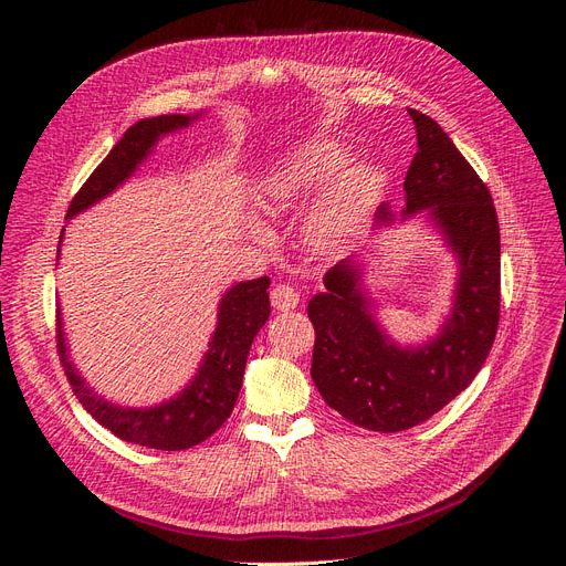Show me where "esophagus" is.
<instances>
[{
	"instance_id": "esophagus-1",
	"label": "esophagus",
	"mask_w": 566,
	"mask_h": 566,
	"mask_svg": "<svg viewBox=\"0 0 566 566\" xmlns=\"http://www.w3.org/2000/svg\"><path fill=\"white\" fill-rule=\"evenodd\" d=\"M297 304H300V295L295 287H290V285H273L271 287V306L276 312H290V310H295Z\"/></svg>"
}]
</instances>
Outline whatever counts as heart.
<instances>
[{
    "mask_svg": "<svg viewBox=\"0 0 566 566\" xmlns=\"http://www.w3.org/2000/svg\"><path fill=\"white\" fill-rule=\"evenodd\" d=\"M345 163L347 153L339 144L316 142L273 167L266 177L264 196L276 210L302 208L323 188L304 221V233L316 248L352 235L380 191V167L364 163L337 175ZM256 235H269L264 224H256Z\"/></svg>",
    "mask_w": 566,
    "mask_h": 566,
    "instance_id": "1",
    "label": "heart"
}]
</instances>
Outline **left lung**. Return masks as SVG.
Instances as JSON below:
<instances>
[{
    "mask_svg": "<svg viewBox=\"0 0 566 566\" xmlns=\"http://www.w3.org/2000/svg\"><path fill=\"white\" fill-rule=\"evenodd\" d=\"M408 115L418 153L403 181V212H430L460 256L447 325L430 345L397 347L373 321L358 271L347 262L325 273V293L306 306L316 331L314 385L342 418L373 432L408 430L453 401L484 366L501 321V229L489 188L430 115L413 108ZM378 221H391L387 205Z\"/></svg>",
    "mask_w": 566,
    "mask_h": 566,
    "instance_id": "1",
    "label": "left lung"
}]
</instances>
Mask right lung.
<instances>
[{
  "label": "right lung",
  "mask_w": 566,
  "mask_h": 566,
  "mask_svg": "<svg viewBox=\"0 0 566 566\" xmlns=\"http://www.w3.org/2000/svg\"><path fill=\"white\" fill-rule=\"evenodd\" d=\"M196 117V115H193ZM193 117L188 115H160L139 119L132 125L92 177L82 184L71 200L65 219L87 210L96 200L106 198L117 184H123L139 165L148 150L163 134L186 127ZM63 238V231H61ZM269 279L238 283L219 304V323L210 349L202 358V366L193 382L177 399L156 408H119L84 385L75 366L65 356V339L61 331V314L56 312V349L65 378L71 382L75 397L87 408V413L123 441L139 443L158 451H184L212 437L227 422L235 406L238 391L243 385L245 361L254 335L260 333L269 318Z\"/></svg>",
  "instance_id": "1"
}]
</instances>
